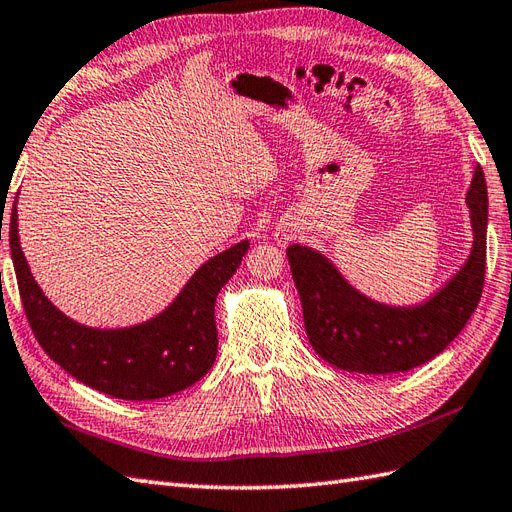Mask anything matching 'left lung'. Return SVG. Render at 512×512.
<instances>
[{"mask_svg": "<svg viewBox=\"0 0 512 512\" xmlns=\"http://www.w3.org/2000/svg\"><path fill=\"white\" fill-rule=\"evenodd\" d=\"M465 200L473 229L471 253L465 266L419 305L395 307L368 299L325 255L301 244L288 246L305 331L320 358L351 373H406L436 358L460 334L484 285L489 196L480 165Z\"/></svg>", "mask_w": 512, "mask_h": 512, "instance_id": "1", "label": "left lung"}]
</instances>
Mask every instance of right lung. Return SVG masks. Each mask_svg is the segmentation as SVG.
<instances>
[{
	"label": "right lung",
	"mask_w": 512,
	"mask_h": 512,
	"mask_svg": "<svg viewBox=\"0 0 512 512\" xmlns=\"http://www.w3.org/2000/svg\"><path fill=\"white\" fill-rule=\"evenodd\" d=\"M10 253L28 323L43 351L78 382L128 401L174 395L209 373L218 353L216 296L248 251V240L202 264L165 310L124 329H95L65 316L30 275L10 213Z\"/></svg>",
	"instance_id": "obj_1"
}]
</instances>
